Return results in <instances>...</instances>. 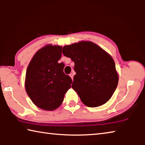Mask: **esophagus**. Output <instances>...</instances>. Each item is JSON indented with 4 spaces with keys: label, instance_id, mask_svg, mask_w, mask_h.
<instances>
[{
    "label": "esophagus",
    "instance_id": "esophagus-1",
    "mask_svg": "<svg viewBox=\"0 0 145 145\" xmlns=\"http://www.w3.org/2000/svg\"><path fill=\"white\" fill-rule=\"evenodd\" d=\"M73 75H74V72H73V71H72V73H70V77L72 78V80L73 79Z\"/></svg>",
    "mask_w": 145,
    "mask_h": 145
}]
</instances>
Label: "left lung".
Returning <instances> with one entry per match:
<instances>
[{
  "instance_id": "8db88e82",
  "label": "left lung",
  "mask_w": 145,
  "mask_h": 145,
  "mask_svg": "<svg viewBox=\"0 0 145 145\" xmlns=\"http://www.w3.org/2000/svg\"><path fill=\"white\" fill-rule=\"evenodd\" d=\"M63 54L75 63L76 75L73 77L72 88L83 104L96 107L109 101L119 79L111 56L89 41L65 45Z\"/></svg>"
}]
</instances>
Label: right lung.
<instances>
[{
	"label": "right lung",
	"mask_w": 145,
	"mask_h": 145,
	"mask_svg": "<svg viewBox=\"0 0 145 145\" xmlns=\"http://www.w3.org/2000/svg\"><path fill=\"white\" fill-rule=\"evenodd\" d=\"M62 46L48 44L38 50L27 68L25 88L34 104L45 111H54L63 102L72 80L59 63Z\"/></svg>",
	"instance_id": "add662e5"
}]
</instances>
